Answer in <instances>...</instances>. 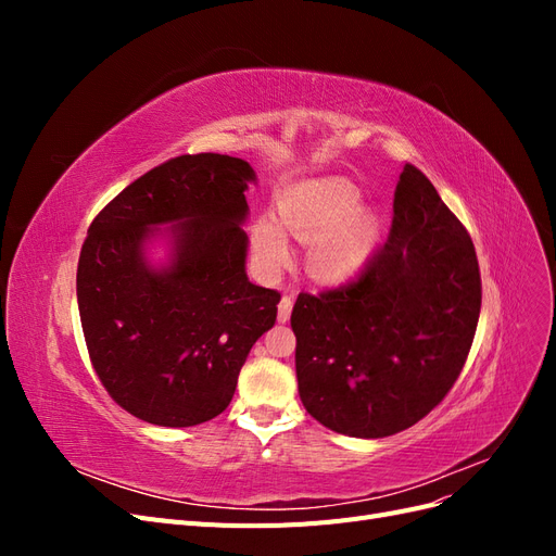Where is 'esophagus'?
<instances>
[{
	"instance_id": "34e87169",
	"label": "esophagus",
	"mask_w": 556,
	"mask_h": 556,
	"mask_svg": "<svg viewBox=\"0 0 556 556\" xmlns=\"http://www.w3.org/2000/svg\"><path fill=\"white\" fill-rule=\"evenodd\" d=\"M292 304H294V301L288 294L280 299V304H278V323H288L290 315H292Z\"/></svg>"
}]
</instances>
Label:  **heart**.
<instances>
[{
	"mask_svg": "<svg viewBox=\"0 0 556 556\" xmlns=\"http://www.w3.org/2000/svg\"><path fill=\"white\" fill-rule=\"evenodd\" d=\"M280 220L262 215L252 225V252L262 271L276 274L290 262L296 239L313 243L308 271L323 282H345L371 262L380 243V213L362 204V192L343 178L308 180L280 197Z\"/></svg>",
	"mask_w": 556,
	"mask_h": 556,
	"instance_id": "heart-1",
	"label": "heart"
}]
</instances>
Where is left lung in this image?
I'll return each instance as SVG.
<instances>
[{
  "mask_svg": "<svg viewBox=\"0 0 556 556\" xmlns=\"http://www.w3.org/2000/svg\"><path fill=\"white\" fill-rule=\"evenodd\" d=\"M480 304L473 241L429 178L406 164L390 237L359 278L296 299L301 403L319 425L355 439L413 427L459 378Z\"/></svg>",
  "mask_w": 556,
  "mask_h": 556,
  "instance_id": "1",
  "label": "left lung"
}]
</instances>
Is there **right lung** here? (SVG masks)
<instances>
[{
	"label": "right lung",
	"mask_w": 556,
	"mask_h": 556,
	"mask_svg": "<svg viewBox=\"0 0 556 556\" xmlns=\"http://www.w3.org/2000/svg\"><path fill=\"white\" fill-rule=\"evenodd\" d=\"M250 182L245 160L180 155L127 185L88 229L83 333L111 399L143 422L180 429L220 415L276 323L280 294L245 274ZM155 240L164 263L149 260Z\"/></svg>",
	"instance_id": "add662e5"
}]
</instances>
